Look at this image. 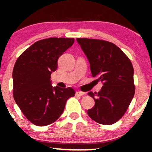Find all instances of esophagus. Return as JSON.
Wrapping results in <instances>:
<instances>
[{"label":"esophagus","mask_w":152,"mask_h":152,"mask_svg":"<svg viewBox=\"0 0 152 152\" xmlns=\"http://www.w3.org/2000/svg\"><path fill=\"white\" fill-rule=\"evenodd\" d=\"M76 95H79V96H82V95H85V93L82 92V91H77Z\"/></svg>","instance_id":"1"}]
</instances>
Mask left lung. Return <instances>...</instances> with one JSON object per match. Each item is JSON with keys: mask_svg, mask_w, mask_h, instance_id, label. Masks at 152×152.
Returning <instances> with one entry per match:
<instances>
[{"mask_svg": "<svg viewBox=\"0 0 152 152\" xmlns=\"http://www.w3.org/2000/svg\"><path fill=\"white\" fill-rule=\"evenodd\" d=\"M77 41L90 63L92 76L103 84L97 93L88 92L95 103L87 113L97 123H115L125 113L135 93L132 62L113 43L86 38Z\"/></svg>", "mask_w": 152, "mask_h": 152, "instance_id": "1", "label": "left lung"}]
</instances>
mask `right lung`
I'll use <instances>...</instances> for the list:
<instances>
[{"label":"right lung","mask_w":152,"mask_h":152,"mask_svg":"<svg viewBox=\"0 0 152 152\" xmlns=\"http://www.w3.org/2000/svg\"><path fill=\"white\" fill-rule=\"evenodd\" d=\"M73 38H49L35 42L16 60L13 69V95L27 119L37 126L49 125L63 113L74 89L53 87L50 75L57 61L71 47Z\"/></svg>","instance_id":"right-lung-1"}]
</instances>
